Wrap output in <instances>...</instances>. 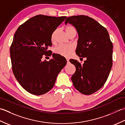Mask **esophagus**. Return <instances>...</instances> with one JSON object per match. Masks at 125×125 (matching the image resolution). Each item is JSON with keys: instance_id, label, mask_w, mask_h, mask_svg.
<instances>
[{"instance_id": "1", "label": "esophagus", "mask_w": 125, "mask_h": 125, "mask_svg": "<svg viewBox=\"0 0 125 125\" xmlns=\"http://www.w3.org/2000/svg\"><path fill=\"white\" fill-rule=\"evenodd\" d=\"M66 60H67V63L69 62V59H66Z\"/></svg>"}]
</instances>
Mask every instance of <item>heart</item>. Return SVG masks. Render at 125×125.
Instances as JSON below:
<instances>
[{"label": "heart", "instance_id": "heart-1", "mask_svg": "<svg viewBox=\"0 0 125 125\" xmlns=\"http://www.w3.org/2000/svg\"><path fill=\"white\" fill-rule=\"evenodd\" d=\"M66 33L68 36H70L71 34L77 33V30L72 25H68L65 28ZM57 30L54 31L52 34L51 36V41L52 42H54L55 34L57 32ZM74 47L72 45H60L54 48V52L56 54H58L65 57H68L72 54V53L74 51Z\"/></svg>", "mask_w": 125, "mask_h": 125}]
</instances>
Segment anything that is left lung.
<instances>
[{
  "mask_svg": "<svg viewBox=\"0 0 125 125\" xmlns=\"http://www.w3.org/2000/svg\"><path fill=\"white\" fill-rule=\"evenodd\" d=\"M65 23L72 24L77 30L76 54L86 58L83 65L77 60H70L76 68L71 80L81 93L92 94L103 87L108 77L113 63L112 42L106 28L90 17H70Z\"/></svg>",
  "mask_w": 125,
  "mask_h": 125,
  "instance_id": "obj_1",
  "label": "left lung"
}]
</instances>
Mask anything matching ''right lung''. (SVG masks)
<instances>
[{
    "instance_id": "1",
    "label": "right lung",
    "mask_w": 125,
    "mask_h": 125,
    "mask_svg": "<svg viewBox=\"0 0 125 125\" xmlns=\"http://www.w3.org/2000/svg\"><path fill=\"white\" fill-rule=\"evenodd\" d=\"M66 17L37 15L18 28L10 47L13 73L22 87L31 94L46 93L54 85L57 75L67 63L65 58L52 54L51 36ZM52 55L47 62L42 55Z\"/></svg>"
}]
</instances>
